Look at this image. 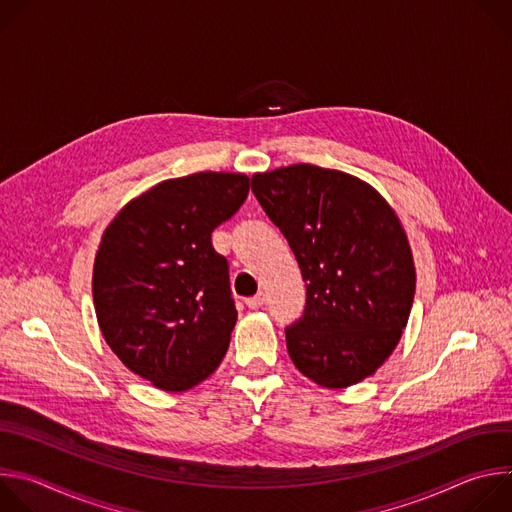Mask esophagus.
<instances>
[{
	"label": "esophagus",
	"mask_w": 512,
	"mask_h": 512,
	"mask_svg": "<svg viewBox=\"0 0 512 512\" xmlns=\"http://www.w3.org/2000/svg\"><path fill=\"white\" fill-rule=\"evenodd\" d=\"M245 304H247L251 310H257V308H261V306L265 304V296H263V294H257V296H253V298H247Z\"/></svg>",
	"instance_id": "1"
}]
</instances>
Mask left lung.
<instances>
[{"label":"left lung","mask_w":512,"mask_h":512,"mask_svg":"<svg viewBox=\"0 0 512 512\" xmlns=\"http://www.w3.org/2000/svg\"><path fill=\"white\" fill-rule=\"evenodd\" d=\"M251 188L306 281L304 318L285 330L296 369L326 389L373 377L397 348L415 296L397 212L369 182L312 164L257 172Z\"/></svg>","instance_id":"8db88e82"}]
</instances>
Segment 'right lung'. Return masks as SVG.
<instances>
[{"instance_id": "right-lung-1", "label": "right lung", "mask_w": 512, "mask_h": 512, "mask_svg": "<svg viewBox=\"0 0 512 512\" xmlns=\"http://www.w3.org/2000/svg\"><path fill=\"white\" fill-rule=\"evenodd\" d=\"M249 194V176L196 172L131 198L107 225L93 267L101 334L156 389L182 393L227 354L237 310L212 231Z\"/></svg>"}]
</instances>
